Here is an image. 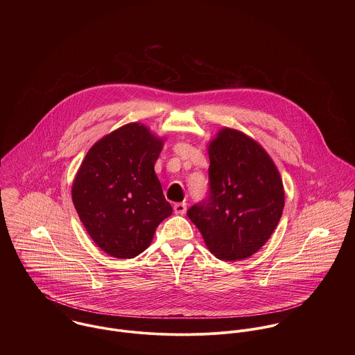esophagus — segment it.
<instances>
[{
  "label": "esophagus",
  "mask_w": 355,
  "mask_h": 355,
  "mask_svg": "<svg viewBox=\"0 0 355 355\" xmlns=\"http://www.w3.org/2000/svg\"><path fill=\"white\" fill-rule=\"evenodd\" d=\"M173 210H175V213H178V214H184V213H186V210H187V203H175V205H173Z\"/></svg>",
  "instance_id": "34e87169"
}]
</instances>
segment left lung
Masks as SVG:
<instances>
[{"label": "left lung", "mask_w": 355, "mask_h": 355, "mask_svg": "<svg viewBox=\"0 0 355 355\" xmlns=\"http://www.w3.org/2000/svg\"><path fill=\"white\" fill-rule=\"evenodd\" d=\"M209 196L187 210L216 258L239 261L257 253L277 227L284 189L269 157L246 134L223 128L209 144Z\"/></svg>", "instance_id": "obj_1"}]
</instances>
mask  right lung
<instances>
[{"label":"right lung","mask_w":355,"mask_h":355,"mask_svg":"<svg viewBox=\"0 0 355 355\" xmlns=\"http://www.w3.org/2000/svg\"><path fill=\"white\" fill-rule=\"evenodd\" d=\"M164 141L139 123L125 124L86 154L72 184V202L87 234L105 253L134 258L172 214L154 164Z\"/></svg>","instance_id":"obj_1"}]
</instances>
